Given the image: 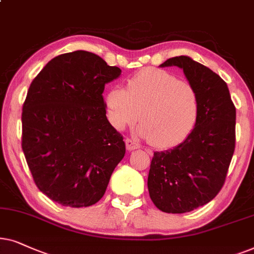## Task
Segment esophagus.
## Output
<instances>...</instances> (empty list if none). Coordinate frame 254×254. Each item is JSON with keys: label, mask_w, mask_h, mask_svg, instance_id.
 <instances>
[{"label": "esophagus", "mask_w": 254, "mask_h": 254, "mask_svg": "<svg viewBox=\"0 0 254 254\" xmlns=\"http://www.w3.org/2000/svg\"><path fill=\"white\" fill-rule=\"evenodd\" d=\"M125 145H127V151H133V150H137V148H139V144H138L137 141L131 140V139L125 140Z\"/></svg>", "instance_id": "esophagus-1"}]
</instances>
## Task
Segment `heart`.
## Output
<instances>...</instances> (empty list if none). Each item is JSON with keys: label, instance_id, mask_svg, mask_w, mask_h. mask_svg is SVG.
<instances>
[{"label": "heart", "instance_id": "1", "mask_svg": "<svg viewBox=\"0 0 254 254\" xmlns=\"http://www.w3.org/2000/svg\"><path fill=\"white\" fill-rule=\"evenodd\" d=\"M107 117L118 131L138 121V133L155 147L177 146L194 129L198 115L195 89L167 70L147 68L106 96ZM141 116H139V114Z\"/></svg>", "mask_w": 254, "mask_h": 254}]
</instances>
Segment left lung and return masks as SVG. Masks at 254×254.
I'll list each match as a JSON object with an SVG mask.
<instances>
[{"instance_id":"obj_1","label":"left lung","mask_w":254,"mask_h":254,"mask_svg":"<svg viewBox=\"0 0 254 254\" xmlns=\"http://www.w3.org/2000/svg\"><path fill=\"white\" fill-rule=\"evenodd\" d=\"M194 88L198 115L189 136L171 150L154 152L147 188L155 207L184 214L210 202L224 185L235 151L236 108L228 84L210 68L188 56L167 59Z\"/></svg>"}]
</instances>
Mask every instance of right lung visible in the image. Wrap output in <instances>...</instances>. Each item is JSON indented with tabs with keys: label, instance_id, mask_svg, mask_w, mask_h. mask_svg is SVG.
Instances as JSON below:
<instances>
[{
	"label": "right lung",
	"instance_id": "right-lung-1",
	"mask_svg": "<svg viewBox=\"0 0 254 254\" xmlns=\"http://www.w3.org/2000/svg\"><path fill=\"white\" fill-rule=\"evenodd\" d=\"M122 70L92 52L60 54L32 81L22 113V148L39 190L59 204L89 207L125 154L106 116L104 86Z\"/></svg>",
	"mask_w": 254,
	"mask_h": 254
}]
</instances>
